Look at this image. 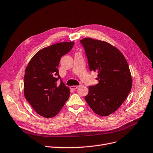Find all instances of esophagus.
Returning a JSON list of instances; mask_svg holds the SVG:
<instances>
[{"label":"esophagus","instance_id":"34e87169","mask_svg":"<svg viewBox=\"0 0 153 153\" xmlns=\"http://www.w3.org/2000/svg\"><path fill=\"white\" fill-rule=\"evenodd\" d=\"M79 87V85H72V86H71V88L72 89H77Z\"/></svg>","mask_w":153,"mask_h":153}]
</instances>
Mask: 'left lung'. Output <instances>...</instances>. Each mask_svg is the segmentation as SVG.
Returning a JSON list of instances; mask_svg holds the SVG:
<instances>
[{"instance_id":"1","label":"left lung","mask_w":153,"mask_h":153,"mask_svg":"<svg viewBox=\"0 0 153 153\" xmlns=\"http://www.w3.org/2000/svg\"><path fill=\"white\" fill-rule=\"evenodd\" d=\"M80 42L90 71L98 73L99 83L89 86L85 100L96 114L108 116L120 107L131 90L128 64L122 53L108 42L91 38Z\"/></svg>"}]
</instances>
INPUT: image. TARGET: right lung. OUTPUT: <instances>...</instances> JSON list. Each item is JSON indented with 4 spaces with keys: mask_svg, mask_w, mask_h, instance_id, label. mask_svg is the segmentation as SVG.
I'll return each instance as SVG.
<instances>
[{
    "mask_svg": "<svg viewBox=\"0 0 153 153\" xmlns=\"http://www.w3.org/2000/svg\"><path fill=\"white\" fill-rule=\"evenodd\" d=\"M74 42L57 43L37 52L25 71L24 96L36 112L44 117L56 116L70 95L69 88L61 79L58 65L60 59L72 49Z\"/></svg>",
    "mask_w": 153,
    "mask_h": 153,
    "instance_id": "obj_1",
    "label": "right lung"
}]
</instances>
